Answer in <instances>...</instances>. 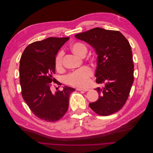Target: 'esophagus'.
I'll use <instances>...</instances> for the list:
<instances>
[{"mask_svg":"<svg viewBox=\"0 0 153 153\" xmlns=\"http://www.w3.org/2000/svg\"><path fill=\"white\" fill-rule=\"evenodd\" d=\"M76 90L78 91H88V89H83V88H77Z\"/></svg>","mask_w":153,"mask_h":153,"instance_id":"1","label":"esophagus"}]
</instances>
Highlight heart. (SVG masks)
Wrapping results in <instances>:
<instances>
[{"label": "heart", "mask_w": 153, "mask_h": 153, "mask_svg": "<svg viewBox=\"0 0 153 153\" xmlns=\"http://www.w3.org/2000/svg\"><path fill=\"white\" fill-rule=\"evenodd\" d=\"M72 52L79 57H84L87 53L86 46L79 42L72 43L70 46ZM63 52L60 51L56 56L55 60V66L56 69L59 71L63 68ZM93 75V71L88 66H84L81 69L76 70L66 77V81L69 85L78 87L84 88L87 87L90 82V78Z\"/></svg>", "instance_id": "obj_1"}]
</instances>
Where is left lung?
<instances>
[{"label": "left lung", "mask_w": 153, "mask_h": 153, "mask_svg": "<svg viewBox=\"0 0 153 153\" xmlns=\"http://www.w3.org/2000/svg\"><path fill=\"white\" fill-rule=\"evenodd\" d=\"M95 50L97 67L95 76L98 84L104 87L95 88L98 100L89 104L97 114L109 116L123 107L134 81V65L131 46L117 30L95 27L76 34Z\"/></svg>", "instance_id": "1"}]
</instances>
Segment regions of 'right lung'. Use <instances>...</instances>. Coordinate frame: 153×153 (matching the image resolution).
Wrapping results in <instances>:
<instances>
[{
	"label": "right lung",
	"mask_w": 153,
	"mask_h": 153,
	"mask_svg": "<svg viewBox=\"0 0 153 153\" xmlns=\"http://www.w3.org/2000/svg\"><path fill=\"white\" fill-rule=\"evenodd\" d=\"M69 37H49L29 45L20 60V83L22 97L39 118L55 122L64 116L69 107L70 94L75 91L65 86L53 94L51 82L61 85L53 78L55 60L58 50Z\"/></svg>",
	"instance_id": "1"
}]
</instances>
